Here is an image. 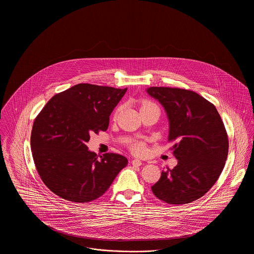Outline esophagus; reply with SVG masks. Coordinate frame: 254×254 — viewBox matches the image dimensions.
<instances>
[{"label": "esophagus", "mask_w": 254, "mask_h": 254, "mask_svg": "<svg viewBox=\"0 0 254 254\" xmlns=\"http://www.w3.org/2000/svg\"><path fill=\"white\" fill-rule=\"evenodd\" d=\"M131 164H132L134 167H140L142 165V162L141 160H138V159H134L131 161Z\"/></svg>", "instance_id": "esophagus-1"}]
</instances>
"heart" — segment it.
I'll return each mask as SVG.
<instances>
[{"label": "heart", "instance_id": "b5f03b06", "mask_svg": "<svg viewBox=\"0 0 254 254\" xmlns=\"http://www.w3.org/2000/svg\"><path fill=\"white\" fill-rule=\"evenodd\" d=\"M152 106H155L153 103H151L150 101H146L144 100L141 102L140 104V110H144V109H147V108H150ZM120 111V108H117V109L115 110V115H117V113ZM130 150L131 152L134 153L135 155H143L146 150L145 148V145L144 142L142 141H135L134 143L131 144L130 145Z\"/></svg>", "mask_w": 254, "mask_h": 254}]
</instances>
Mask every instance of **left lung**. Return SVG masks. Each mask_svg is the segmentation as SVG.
<instances>
[{
	"instance_id": "8db88e82",
	"label": "left lung",
	"mask_w": 254,
	"mask_h": 254,
	"mask_svg": "<svg viewBox=\"0 0 254 254\" xmlns=\"http://www.w3.org/2000/svg\"><path fill=\"white\" fill-rule=\"evenodd\" d=\"M146 91L166 109L169 141L178 160L162 171L151 190L168 204L191 203L212 188L225 167L229 138L224 123L214 105L192 90L152 86Z\"/></svg>"
}]
</instances>
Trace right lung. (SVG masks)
Listing matches in <instances>:
<instances>
[{"label":"right lung","mask_w":254,"mask_h":254,"mask_svg":"<svg viewBox=\"0 0 254 254\" xmlns=\"http://www.w3.org/2000/svg\"><path fill=\"white\" fill-rule=\"evenodd\" d=\"M126 88L78 84L52 97L37 115L30 145L37 171L61 198L87 203L109 190L127 159L88 150L90 134L106 131Z\"/></svg>","instance_id":"obj_1"}]
</instances>
